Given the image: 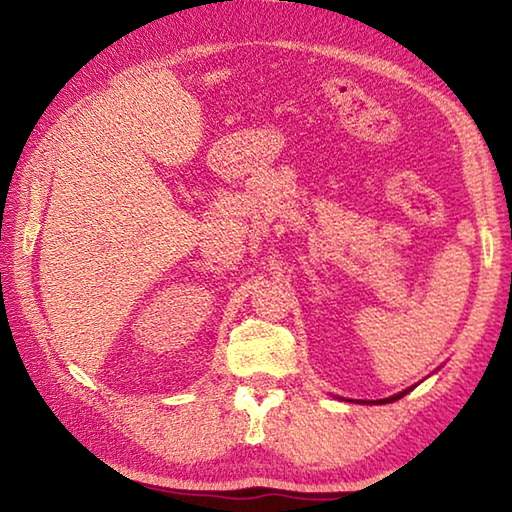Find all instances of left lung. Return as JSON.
<instances>
[{
  "mask_svg": "<svg viewBox=\"0 0 512 512\" xmlns=\"http://www.w3.org/2000/svg\"><path fill=\"white\" fill-rule=\"evenodd\" d=\"M411 388H406V391H402V393H397V395H393V397H386V400H379V404H386V402H395V400H400V397H404L406 393H409Z\"/></svg>",
  "mask_w": 512,
  "mask_h": 512,
  "instance_id": "8db88e82",
  "label": "left lung"
}]
</instances>
